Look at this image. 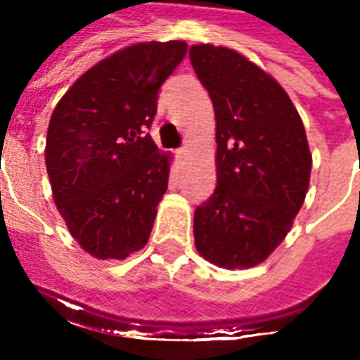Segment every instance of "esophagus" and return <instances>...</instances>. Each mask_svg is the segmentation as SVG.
Returning <instances> with one entry per match:
<instances>
[{
	"label": "esophagus",
	"mask_w": 360,
	"mask_h": 360,
	"mask_svg": "<svg viewBox=\"0 0 360 360\" xmlns=\"http://www.w3.org/2000/svg\"><path fill=\"white\" fill-rule=\"evenodd\" d=\"M188 146H182V148H178V150H176V156H178V158H186V156H188Z\"/></svg>",
	"instance_id": "esophagus-1"
}]
</instances>
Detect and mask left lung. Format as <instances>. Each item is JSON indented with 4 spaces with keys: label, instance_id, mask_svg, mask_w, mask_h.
<instances>
[{
    "label": "left lung",
    "instance_id": "obj_1",
    "mask_svg": "<svg viewBox=\"0 0 360 360\" xmlns=\"http://www.w3.org/2000/svg\"><path fill=\"white\" fill-rule=\"evenodd\" d=\"M190 61L216 115L218 186L194 212L210 264L248 269L285 240L309 188L311 150L283 86L238 51L200 43Z\"/></svg>",
    "mask_w": 360,
    "mask_h": 360
}]
</instances>
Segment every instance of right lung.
Segmentation results:
<instances>
[{"label":"right lung","instance_id":"obj_1","mask_svg":"<svg viewBox=\"0 0 360 360\" xmlns=\"http://www.w3.org/2000/svg\"><path fill=\"white\" fill-rule=\"evenodd\" d=\"M186 49L184 41H148L117 51L81 75L51 115L45 164L53 200L96 259H124L148 242L172 156L144 130Z\"/></svg>","mask_w":360,"mask_h":360}]
</instances>
